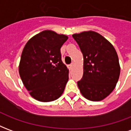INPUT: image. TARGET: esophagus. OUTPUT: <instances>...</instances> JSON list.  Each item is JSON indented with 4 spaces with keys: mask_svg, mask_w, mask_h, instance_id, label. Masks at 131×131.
<instances>
[{
    "mask_svg": "<svg viewBox=\"0 0 131 131\" xmlns=\"http://www.w3.org/2000/svg\"><path fill=\"white\" fill-rule=\"evenodd\" d=\"M69 69H73V67H74V64L72 63V64H71L69 66Z\"/></svg>",
    "mask_w": 131,
    "mask_h": 131,
    "instance_id": "obj_1",
    "label": "esophagus"
}]
</instances>
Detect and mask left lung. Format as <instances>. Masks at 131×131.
<instances>
[{
	"label": "left lung",
	"mask_w": 131,
	"mask_h": 131,
	"mask_svg": "<svg viewBox=\"0 0 131 131\" xmlns=\"http://www.w3.org/2000/svg\"><path fill=\"white\" fill-rule=\"evenodd\" d=\"M83 56V75L77 82L83 96L100 101L115 88L120 75L118 57L114 46L93 31L72 35Z\"/></svg>",
	"instance_id": "left-lung-1"
}]
</instances>
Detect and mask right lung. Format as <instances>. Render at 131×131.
Masks as SVG:
<instances>
[{
	"label": "right lung",
	"instance_id": "obj_1",
	"mask_svg": "<svg viewBox=\"0 0 131 131\" xmlns=\"http://www.w3.org/2000/svg\"><path fill=\"white\" fill-rule=\"evenodd\" d=\"M68 36L46 30L35 35L24 46L19 66L21 79L29 94L40 102L59 98L69 79L60 48Z\"/></svg>",
	"mask_w": 131,
	"mask_h": 131
}]
</instances>
